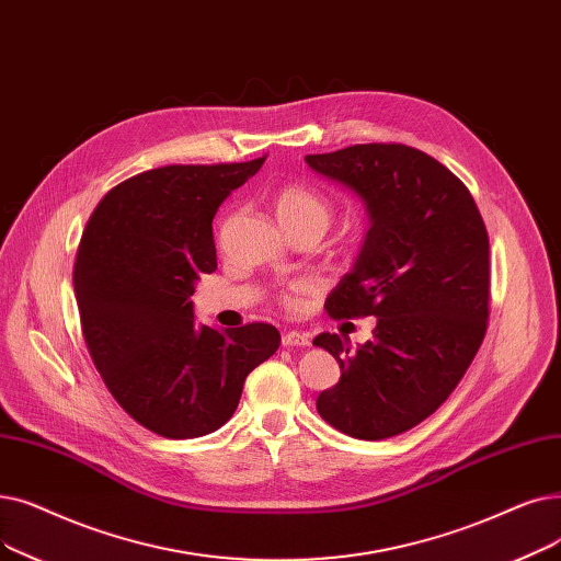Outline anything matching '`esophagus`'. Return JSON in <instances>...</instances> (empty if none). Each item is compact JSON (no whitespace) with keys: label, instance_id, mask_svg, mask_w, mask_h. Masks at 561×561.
Segmentation results:
<instances>
[{"label":"esophagus","instance_id":"obj_1","mask_svg":"<svg viewBox=\"0 0 561 561\" xmlns=\"http://www.w3.org/2000/svg\"><path fill=\"white\" fill-rule=\"evenodd\" d=\"M282 344L288 346V348H294V346H309L311 339H309V334H305V332L288 330V332H284V336H282Z\"/></svg>","mask_w":561,"mask_h":561}]
</instances>
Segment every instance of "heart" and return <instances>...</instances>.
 I'll return each instance as SVG.
<instances>
[{
  "label": "heart",
  "instance_id": "obj_1",
  "mask_svg": "<svg viewBox=\"0 0 561 561\" xmlns=\"http://www.w3.org/2000/svg\"><path fill=\"white\" fill-rule=\"evenodd\" d=\"M275 210L290 233H323L332 222V202L311 185L286 183L275 192ZM284 305H294V296L282 294Z\"/></svg>",
  "mask_w": 561,
  "mask_h": 561
}]
</instances>
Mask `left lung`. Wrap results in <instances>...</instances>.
Instances as JSON below:
<instances>
[{
    "label": "left lung",
    "mask_w": 561,
    "mask_h": 561,
    "mask_svg": "<svg viewBox=\"0 0 561 561\" xmlns=\"http://www.w3.org/2000/svg\"><path fill=\"white\" fill-rule=\"evenodd\" d=\"M307 164L367 202L371 229L355 267L325 300L330 319L376 316L374 339L348 351L313 339L341 378L319 415L357 440H385L424 422L466 376L489 328V231L470 190L405 144H355Z\"/></svg>",
    "instance_id": "8db88e82"
}]
</instances>
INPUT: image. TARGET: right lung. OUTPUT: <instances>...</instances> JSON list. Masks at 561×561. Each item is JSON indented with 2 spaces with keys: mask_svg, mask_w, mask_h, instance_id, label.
I'll list each match as a JSON object with an SVG mask.
<instances>
[{
  "mask_svg": "<svg viewBox=\"0 0 561 561\" xmlns=\"http://www.w3.org/2000/svg\"><path fill=\"white\" fill-rule=\"evenodd\" d=\"M250 162L167 164L112 187L84 227L72 284L89 355L110 394L162 437L220 428L252 369L279 348L267 323H194V282L217 267L213 217Z\"/></svg>",
  "mask_w": 561,
  "mask_h": 561,
  "instance_id": "1",
  "label": "right lung"
}]
</instances>
